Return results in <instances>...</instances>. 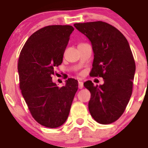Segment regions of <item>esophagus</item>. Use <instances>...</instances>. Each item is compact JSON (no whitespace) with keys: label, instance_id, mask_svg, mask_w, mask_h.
<instances>
[{"label":"esophagus","instance_id":"obj_1","mask_svg":"<svg viewBox=\"0 0 148 148\" xmlns=\"http://www.w3.org/2000/svg\"><path fill=\"white\" fill-rule=\"evenodd\" d=\"M78 83H79V89H82L83 86H84V83H83V82L79 81Z\"/></svg>","mask_w":148,"mask_h":148}]
</instances>
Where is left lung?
Here are the masks:
<instances>
[{"mask_svg": "<svg viewBox=\"0 0 148 148\" xmlns=\"http://www.w3.org/2000/svg\"><path fill=\"white\" fill-rule=\"evenodd\" d=\"M89 40L94 52L90 75L102 77L104 84H84L91 93L89 110L102 125L112 123L123 114L132 92L135 63L129 43L123 34L102 21L74 23Z\"/></svg>", "mask_w": 148, "mask_h": 148, "instance_id": "8db88e82", "label": "left lung"}]
</instances>
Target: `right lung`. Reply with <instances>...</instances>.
<instances>
[{"label": "right lung", "mask_w": 148, "mask_h": 148, "mask_svg": "<svg viewBox=\"0 0 148 148\" xmlns=\"http://www.w3.org/2000/svg\"><path fill=\"white\" fill-rule=\"evenodd\" d=\"M71 26L53 25L38 30L23 46L18 63L20 88L33 117L40 125L56 128L63 125L78 89V82L68 79L59 87L52 82L54 68L62 63Z\"/></svg>", "instance_id": "obj_1"}]
</instances>
